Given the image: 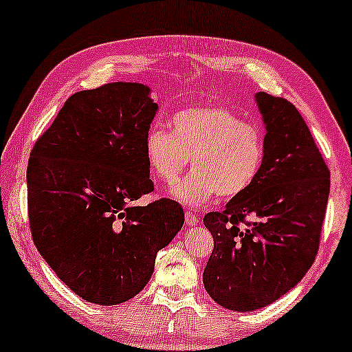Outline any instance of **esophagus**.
Returning a JSON list of instances; mask_svg holds the SVG:
<instances>
[{"instance_id": "obj_1", "label": "esophagus", "mask_w": 352, "mask_h": 352, "mask_svg": "<svg viewBox=\"0 0 352 352\" xmlns=\"http://www.w3.org/2000/svg\"><path fill=\"white\" fill-rule=\"evenodd\" d=\"M199 223H200L199 216L192 213V211H187V213H186V224L187 226H197Z\"/></svg>"}]
</instances>
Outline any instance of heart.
I'll use <instances>...</instances> for the list:
<instances>
[{
    "mask_svg": "<svg viewBox=\"0 0 352 352\" xmlns=\"http://www.w3.org/2000/svg\"><path fill=\"white\" fill-rule=\"evenodd\" d=\"M171 131L152 124L144 136V155L158 181L175 184L189 165L194 173L171 190L177 201L201 206L218 194L234 199L261 173L264 136L228 109L204 105L171 117Z\"/></svg>",
    "mask_w": 352,
    "mask_h": 352,
    "instance_id": "1",
    "label": "heart"
}]
</instances>
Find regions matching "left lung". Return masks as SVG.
<instances>
[{
	"label": "left lung",
	"instance_id": "left-lung-1",
	"mask_svg": "<svg viewBox=\"0 0 352 352\" xmlns=\"http://www.w3.org/2000/svg\"><path fill=\"white\" fill-rule=\"evenodd\" d=\"M254 99L266 129L261 173L224 211L204 218L214 240L205 290L237 312L272 305L301 282L319 250L330 194V171L295 105L266 93Z\"/></svg>",
	"mask_w": 352,
	"mask_h": 352
}]
</instances>
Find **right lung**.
Segmentation results:
<instances>
[{
  "label": "right lung",
  "mask_w": 352,
  "mask_h": 352,
  "mask_svg": "<svg viewBox=\"0 0 352 352\" xmlns=\"http://www.w3.org/2000/svg\"><path fill=\"white\" fill-rule=\"evenodd\" d=\"M151 93L115 81L70 96L28 160L33 242L56 276L94 305L136 296L158 250L184 224L175 200L136 205L153 190L144 155L158 112Z\"/></svg>",
  "instance_id": "1"
}]
</instances>
